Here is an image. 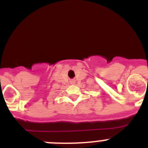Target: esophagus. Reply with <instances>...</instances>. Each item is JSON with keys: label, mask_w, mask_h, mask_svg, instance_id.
<instances>
[{"label": "esophagus", "mask_w": 148, "mask_h": 148, "mask_svg": "<svg viewBox=\"0 0 148 148\" xmlns=\"http://www.w3.org/2000/svg\"><path fill=\"white\" fill-rule=\"evenodd\" d=\"M74 82H74V81H73V82H72V83H74Z\"/></svg>", "instance_id": "obj_1"}]
</instances>
